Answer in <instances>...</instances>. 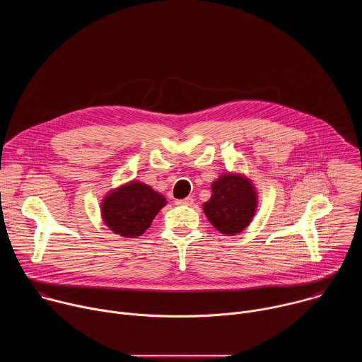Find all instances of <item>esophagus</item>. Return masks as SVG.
Returning a JSON list of instances; mask_svg holds the SVG:
<instances>
[{
  "label": "esophagus",
  "instance_id": "1",
  "mask_svg": "<svg viewBox=\"0 0 362 362\" xmlns=\"http://www.w3.org/2000/svg\"><path fill=\"white\" fill-rule=\"evenodd\" d=\"M176 204H180V206H192L193 204V199L189 196V197H185V199H177L176 200Z\"/></svg>",
  "mask_w": 362,
  "mask_h": 362
}]
</instances>
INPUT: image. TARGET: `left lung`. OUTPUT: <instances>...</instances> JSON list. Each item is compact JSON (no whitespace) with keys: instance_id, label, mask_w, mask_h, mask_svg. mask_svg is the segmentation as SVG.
Here are the masks:
<instances>
[{"instance_id":"obj_1","label":"left lung","mask_w":362,"mask_h":362,"mask_svg":"<svg viewBox=\"0 0 362 362\" xmlns=\"http://www.w3.org/2000/svg\"><path fill=\"white\" fill-rule=\"evenodd\" d=\"M256 206V190L247 177L222 173L212 183V196L203 203V212L221 233L236 235L249 226Z\"/></svg>"}]
</instances>
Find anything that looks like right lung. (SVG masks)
Listing matches in <instances>:
<instances>
[{
	"label": "right lung",
	"mask_w": 362,
	"mask_h": 362,
	"mask_svg": "<svg viewBox=\"0 0 362 362\" xmlns=\"http://www.w3.org/2000/svg\"><path fill=\"white\" fill-rule=\"evenodd\" d=\"M163 206V194L133 180L106 194L101 202V218L116 235L137 238L150 228Z\"/></svg>",
	"instance_id": "add662e5"
}]
</instances>
